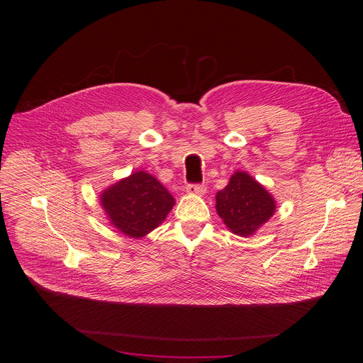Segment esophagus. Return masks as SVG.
Here are the masks:
<instances>
[{
    "instance_id": "obj_1",
    "label": "esophagus",
    "mask_w": 363,
    "mask_h": 363,
    "mask_svg": "<svg viewBox=\"0 0 363 363\" xmlns=\"http://www.w3.org/2000/svg\"><path fill=\"white\" fill-rule=\"evenodd\" d=\"M206 192V188L202 184H191L186 186V194L189 195H203Z\"/></svg>"
}]
</instances>
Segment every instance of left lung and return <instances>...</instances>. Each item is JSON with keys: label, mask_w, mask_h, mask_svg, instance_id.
I'll use <instances>...</instances> for the list:
<instances>
[{"label": "left lung", "mask_w": 363, "mask_h": 363, "mask_svg": "<svg viewBox=\"0 0 363 363\" xmlns=\"http://www.w3.org/2000/svg\"><path fill=\"white\" fill-rule=\"evenodd\" d=\"M216 210L235 235L251 237L276 213V199L245 171H235L228 185L216 195Z\"/></svg>", "instance_id": "1"}]
</instances>
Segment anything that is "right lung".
I'll return each instance as SVG.
<instances>
[{"instance_id": "add662e5", "label": "right lung", "mask_w": 363, "mask_h": 363, "mask_svg": "<svg viewBox=\"0 0 363 363\" xmlns=\"http://www.w3.org/2000/svg\"><path fill=\"white\" fill-rule=\"evenodd\" d=\"M109 224L130 238H142L164 223L175 198L153 175L135 171L100 192Z\"/></svg>"}]
</instances>
